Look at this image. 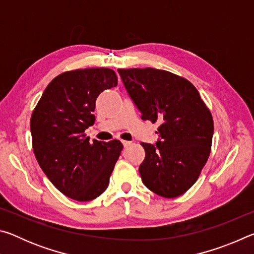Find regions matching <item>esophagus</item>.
I'll use <instances>...</instances> for the list:
<instances>
[{
    "label": "esophagus",
    "mask_w": 254,
    "mask_h": 254,
    "mask_svg": "<svg viewBox=\"0 0 254 254\" xmlns=\"http://www.w3.org/2000/svg\"><path fill=\"white\" fill-rule=\"evenodd\" d=\"M122 143L124 147H128V145H131V141H127V140H122Z\"/></svg>",
    "instance_id": "34e87169"
}]
</instances>
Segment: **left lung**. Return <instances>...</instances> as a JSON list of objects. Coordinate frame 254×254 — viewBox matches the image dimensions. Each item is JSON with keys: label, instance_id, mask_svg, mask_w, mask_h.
I'll use <instances>...</instances> for the list:
<instances>
[{"label": "left lung", "instance_id": "obj_1", "mask_svg": "<svg viewBox=\"0 0 254 254\" xmlns=\"http://www.w3.org/2000/svg\"><path fill=\"white\" fill-rule=\"evenodd\" d=\"M141 119L160 123L156 145L141 143L139 167L145 187L175 198L196 183L209 157L214 133L210 111L184 77L154 68L118 69Z\"/></svg>", "mask_w": 254, "mask_h": 254}]
</instances>
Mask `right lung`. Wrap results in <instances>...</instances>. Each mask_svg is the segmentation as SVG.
<instances>
[{
    "label": "right lung",
    "instance_id": "right-lung-1",
    "mask_svg": "<svg viewBox=\"0 0 254 254\" xmlns=\"http://www.w3.org/2000/svg\"><path fill=\"white\" fill-rule=\"evenodd\" d=\"M117 85L110 68L65 71L50 81L32 112L34 156L54 186L71 199L92 200L109 186L123 144L89 142L85 130L95 122L97 96Z\"/></svg>",
    "mask_w": 254,
    "mask_h": 254
}]
</instances>
